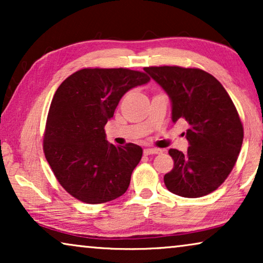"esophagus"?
I'll return each instance as SVG.
<instances>
[{"label":"esophagus","instance_id":"34e87169","mask_svg":"<svg viewBox=\"0 0 263 263\" xmlns=\"http://www.w3.org/2000/svg\"><path fill=\"white\" fill-rule=\"evenodd\" d=\"M160 152H161V149H157V148H145L143 149V153H145L146 156H149V154H158Z\"/></svg>","mask_w":263,"mask_h":263}]
</instances>
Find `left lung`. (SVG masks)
<instances>
[{
    "instance_id": "8db88e82",
    "label": "left lung",
    "mask_w": 263,
    "mask_h": 263,
    "mask_svg": "<svg viewBox=\"0 0 263 263\" xmlns=\"http://www.w3.org/2000/svg\"><path fill=\"white\" fill-rule=\"evenodd\" d=\"M172 102V121L189 124L186 153L170 148L174 168L164 176L167 190L201 197L217 190L231 174L243 142V124L222 85L199 68L145 67Z\"/></svg>"
}]
</instances>
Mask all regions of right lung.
Instances as JSON below:
<instances>
[{
  "mask_svg": "<svg viewBox=\"0 0 263 263\" xmlns=\"http://www.w3.org/2000/svg\"><path fill=\"white\" fill-rule=\"evenodd\" d=\"M148 81L146 73L128 68H84L57 88L43 151L57 181L77 200L104 203L127 192L142 148L114 146L105 140L104 127L124 93Z\"/></svg>",
  "mask_w": 263,
  "mask_h": 263,
  "instance_id": "1",
  "label": "right lung"
}]
</instances>
